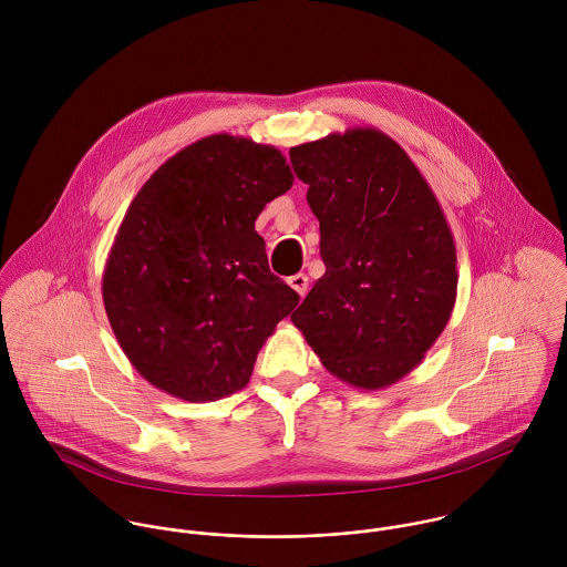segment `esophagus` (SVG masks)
<instances>
[{"instance_id":"obj_1","label":"esophagus","mask_w":567,"mask_h":567,"mask_svg":"<svg viewBox=\"0 0 567 567\" xmlns=\"http://www.w3.org/2000/svg\"><path fill=\"white\" fill-rule=\"evenodd\" d=\"M288 284H290V288L303 299L306 297V292H308V277L303 275V272H297V275H292L290 279H288Z\"/></svg>"}]
</instances>
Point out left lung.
<instances>
[{
    "label": "left lung",
    "instance_id": "8db88e82",
    "mask_svg": "<svg viewBox=\"0 0 567 567\" xmlns=\"http://www.w3.org/2000/svg\"><path fill=\"white\" fill-rule=\"evenodd\" d=\"M321 225L324 275L290 317L340 382H400L436 342L456 303V246L404 148L349 128L290 148Z\"/></svg>",
    "mask_w": 567,
    "mask_h": 567
}]
</instances>
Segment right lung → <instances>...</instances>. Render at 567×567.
<instances>
[{
	"mask_svg": "<svg viewBox=\"0 0 567 567\" xmlns=\"http://www.w3.org/2000/svg\"><path fill=\"white\" fill-rule=\"evenodd\" d=\"M292 181L281 151L223 133L169 157L133 198L102 299L122 351L159 391L185 402L243 391L266 338L297 308L255 231Z\"/></svg>",
	"mask_w": 567,
	"mask_h": 567,
	"instance_id": "obj_1",
	"label": "right lung"
}]
</instances>
